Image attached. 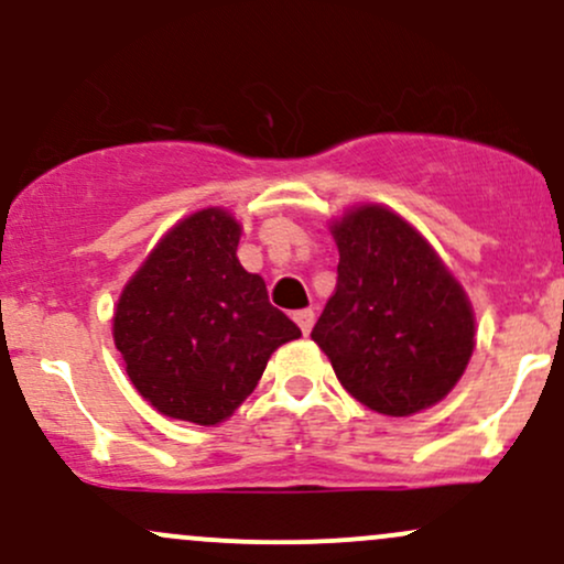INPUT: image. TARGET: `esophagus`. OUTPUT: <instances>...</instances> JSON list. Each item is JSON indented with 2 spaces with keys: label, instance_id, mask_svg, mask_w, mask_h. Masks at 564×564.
Masks as SVG:
<instances>
[{
  "label": "esophagus",
  "instance_id": "esophagus-1",
  "mask_svg": "<svg viewBox=\"0 0 564 564\" xmlns=\"http://www.w3.org/2000/svg\"><path fill=\"white\" fill-rule=\"evenodd\" d=\"M294 321H296V326L302 329V334H311L313 324H315V313L311 311V307H305V311L294 313Z\"/></svg>",
  "mask_w": 564,
  "mask_h": 564
}]
</instances>
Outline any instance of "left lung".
<instances>
[{"label": "left lung", "mask_w": 564, "mask_h": 564, "mask_svg": "<svg viewBox=\"0 0 564 564\" xmlns=\"http://www.w3.org/2000/svg\"><path fill=\"white\" fill-rule=\"evenodd\" d=\"M337 289L311 337L352 399L391 417L436 404L474 352V313L436 251L382 206L332 227Z\"/></svg>", "instance_id": "8db88e82"}]
</instances>
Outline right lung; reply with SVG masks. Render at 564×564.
<instances>
[{"mask_svg": "<svg viewBox=\"0 0 564 564\" xmlns=\"http://www.w3.org/2000/svg\"><path fill=\"white\" fill-rule=\"evenodd\" d=\"M240 225L221 208L178 221L128 281L115 345L135 391L158 412L216 425L257 388L278 345L300 326L240 268Z\"/></svg>", "mask_w": 564, "mask_h": 564, "instance_id": "add662e5", "label": "right lung"}]
</instances>
